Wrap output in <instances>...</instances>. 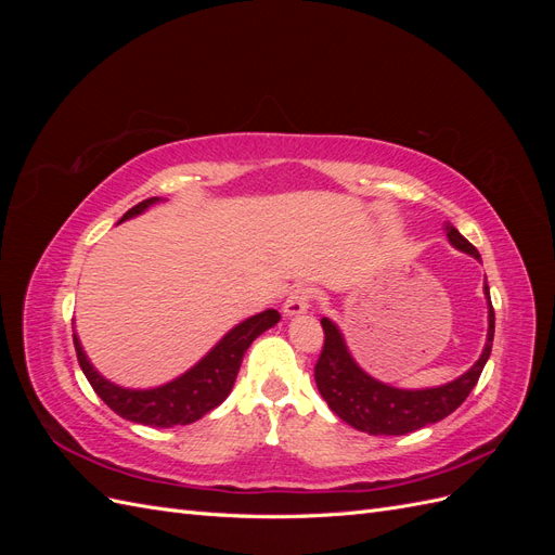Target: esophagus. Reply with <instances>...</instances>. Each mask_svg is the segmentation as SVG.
<instances>
[{
  "label": "esophagus",
  "mask_w": 555,
  "mask_h": 555,
  "mask_svg": "<svg viewBox=\"0 0 555 555\" xmlns=\"http://www.w3.org/2000/svg\"><path fill=\"white\" fill-rule=\"evenodd\" d=\"M310 298H312V289L310 287H296L287 300H284L282 312L287 317H298V314H306L310 310Z\"/></svg>",
  "instance_id": "obj_1"
}]
</instances>
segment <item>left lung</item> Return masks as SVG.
<instances>
[{
	"mask_svg": "<svg viewBox=\"0 0 555 555\" xmlns=\"http://www.w3.org/2000/svg\"><path fill=\"white\" fill-rule=\"evenodd\" d=\"M449 243L459 251L481 259L477 247L463 238L459 229L449 222L444 224ZM483 296L489 304V333L486 345L473 367L440 386H426V389H398V386L384 384L367 375L363 367L351 357L345 343L340 326L328 317H322L324 326V349L314 365V382L328 408L338 414L345 424L367 435H405L424 428L428 424H438L453 410L461 408V402L475 389V384L483 371L486 361L491 357L493 333H495V314L491 306L489 284H483Z\"/></svg>",
	"mask_w": 555,
	"mask_h": 555,
	"instance_id": "left-lung-1",
	"label": "left lung"
}]
</instances>
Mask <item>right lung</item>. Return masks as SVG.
I'll use <instances>...</instances> for the list:
<instances>
[{
  "label": "right lung",
  "instance_id": "add662e5",
  "mask_svg": "<svg viewBox=\"0 0 555 555\" xmlns=\"http://www.w3.org/2000/svg\"><path fill=\"white\" fill-rule=\"evenodd\" d=\"M162 201L166 198L153 196L141 201L139 206L127 210L117 224L143 215L150 206H157ZM278 322L280 312L273 308L247 317L245 322L224 333V338L217 343L204 359L196 361L190 371H184L180 377L171 382L153 386V389H127V386L106 379L88 359L76 333L74 345L80 371L86 373L96 396L102 398L115 414H120L122 418L133 424L171 428L194 424L217 405H222L233 389V382H236L245 351L263 331L273 328Z\"/></svg>",
  "mask_w": 555,
  "mask_h": 555
}]
</instances>
